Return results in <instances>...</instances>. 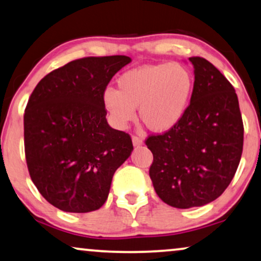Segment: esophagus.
<instances>
[{
	"label": "esophagus",
	"instance_id": "esophagus-1",
	"mask_svg": "<svg viewBox=\"0 0 261 261\" xmlns=\"http://www.w3.org/2000/svg\"><path fill=\"white\" fill-rule=\"evenodd\" d=\"M133 143H134V145L138 147V145H141L142 143H143V138H142L141 136H133Z\"/></svg>",
	"mask_w": 261,
	"mask_h": 261
}]
</instances>
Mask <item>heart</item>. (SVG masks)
Masks as SVG:
<instances>
[{
    "label": "heart",
    "mask_w": 261,
    "mask_h": 261,
    "mask_svg": "<svg viewBox=\"0 0 261 261\" xmlns=\"http://www.w3.org/2000/svg\"><path fill=\"white\" fill-rule=\"evenodd\" d=\"M118 90L109 88L103 106L117 127L127 126L136 118L154 131L174 127L189 109L194 89V76L181 63L147 64L131 69L117 81Z\"/></svg>",
    "instance_id": "heart-1"
}]
</instances>
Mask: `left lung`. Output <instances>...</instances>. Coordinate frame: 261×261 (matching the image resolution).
Wrapping results in <instances>:
<instances>
[{"instance_id": "8db88e82", "label": "left lung", "mask_w": 261, "mask_h": 261, "mask_svg": "<svg viewBox=\"0 0 261 261\" xmlns=\"http://www.w3.org/2000/svg\"><path fill=\"white\" fill-rule=\"evenodd\" d=\"M194 89L182 119L149 135V175L158 196L178 209L203 206L234 178L244 148V123L234 87L213 63L190 57Z\"/></svg>"}]
</instances>
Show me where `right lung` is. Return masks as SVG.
<instances>
[{
	"label": "right lung",
	"instance_id": "add662e5",
	"mask_svg": "<svg viewBox=\"0 0 261 261\" xmlns=\"http://www.w3.org/2000/svg\"><path fill=\"white\" fill-rule=\"evenodd\" d=\"M127 56L85 57L41 79L23 114L31 179L65 213H90L109 197L114 172L130 156V135L107 124L102 96Z\"/></svg>",
	"mask_w": 261,
	"mask_h": 261
}]
</instances>
